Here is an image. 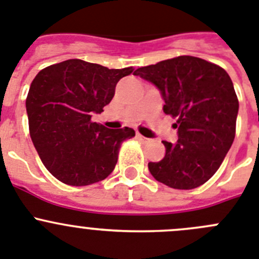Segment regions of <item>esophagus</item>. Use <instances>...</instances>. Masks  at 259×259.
<instances>
[{
    "mask_svg": "<svg viewBox=\"0 0 259 259\" xmlns=\"http://www.w3.org/2000/svg\"><path fill=\"white\" fill-rule=\"evenodd\" d=\"M137 139H138V141H141L142 143H147V142H150V139L146 138V137H143V135H141L139 133L137 134Z\"/></svg>",
    "mask_w": 259,
    "mask_h": 259,
    "instance_id": "esophagus-1",
    "label": "esophagus"
}]
</instances>
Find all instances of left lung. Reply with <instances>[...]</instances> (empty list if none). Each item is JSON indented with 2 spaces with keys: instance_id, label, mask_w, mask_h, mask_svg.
Segmentation results:
<instances>
[{
  "instance_id": "obj_1",
  "label": "left lung",
  "mask_w": 259,
  "mask_h": 259,
  "mask_svg": "<svg viewBox=\"0 0 259 259\" xmlns=\"http://www.w3.org/2000/svg\"><path fill=\"white\" fill-rule=\"evenodd\" d=\"M160 90L164 112L177 118L178 141H162V160L148 162L156 181L176 190H192L214 176L231 148L239 101L234 83L220 66L182 55L134 72Z\"/></svg>"
}]
</instances>
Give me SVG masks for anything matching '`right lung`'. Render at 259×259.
<instances>
[{
  "mask_svg": "<svg viewBox=\"0 0 259 259\" xmlns=\"http://www.w3.org/2000/svg\"><path fill=\"white\" fill-rule=\"evenodd\" d=\"M133 71L68 59L46 67L32 81L25 101L29 134L41 161L60 182L89 186L113 171L121 143L135 132L107 129L92 116L103 112L116 83Z\"/></svg>",
  "mask_w": 259,
  "mask_h": 259,
  "instance_id": "add662e5",
  "label": "right lung"
}]
</instances>
